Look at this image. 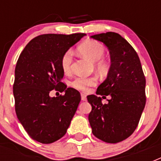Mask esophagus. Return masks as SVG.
Listing matches in <instances>:
<instances>
[{
    "instance_id": "esophagus-1",
    "label": "esophagus",
    "mask_w": 161,
    "mask_h": 161,
    "mask_svg": "<svg viewBox=\"0 0 161 161\" xmlns=\"http://www.w3.org/2000/svg\"><path fill=\"white\" fill-rule=\"evenodd\" d=\"M80 96H81V100L82 101H86V100H87L86 95H85V93H81V94H80Z\"/></svg>"
}]
</instances>
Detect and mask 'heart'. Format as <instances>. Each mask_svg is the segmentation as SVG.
Returning a JSON list of instances; mask_svg holds the SVG:
<instances>
[{
  "label": "heart",
  "instance_id": "heart-1",
  "mask_svg": "<svg viewBox=\"0 0 161 161\" xmlns=\"http://www.w3.org/2000/svg\"><path fill=\"white\" fill-rule=\"evenodd\" d=\"M78 51L84 57L93 62L94 67L99 72H105L108 69V64L102 57L106 53V48L101 42L96 40H87L78 47ZM73 53L68 50L63 55L60 60L62 70L64 73L71 71ZM95 77H77L72 82V86L78 90H87L89 87L96 85Z\"/></svg>",
  "mask_w": 161,
  "mask_h": 161
}]
</instances>
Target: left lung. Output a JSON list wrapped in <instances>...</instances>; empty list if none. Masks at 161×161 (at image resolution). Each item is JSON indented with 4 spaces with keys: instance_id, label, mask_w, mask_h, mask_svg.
Masks as SVG:
<instances>
[{
    "instance_id": "8db88e82",
    "label": "left lung",
    "mask_w": 161,
    "mask_h": 161,
    "mask_svg": "<svg viewBox=\"0 0 161 161\" xmlns=\"http://www.w3.org/2000/svg\"><path fill=\"white\" fill-rule=\"evenodd\" d=\"M91 38L103 42L109 51L111 64L96 93L112 98L102 104L96 95L87 96L92 106L89 124L97 138L106 143H119L131 136L139 124L146 104V79L137 53L120 35L106 32Z\"/></svg>"
}]
</instances>
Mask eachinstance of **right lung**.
<instances>
[{"instance_id":"add662e5","label":"right lung","mask_w":161,"mask_h":161,"mask_svg":"<svg viewBox=\"0 0 161 161\" xmlns=\"http://www.w3.org/2000/svg\"><path fill=\"white\" fill-rule=\"evenodd\" d=\"M85 35L47 34L35 37L25 47L15 68L13 86L17 117L28 135L52 143L66 134L80 102V94L61 81V58ZM53 89L63 96L49 97Z\"/></svg>"}]
</instances>
